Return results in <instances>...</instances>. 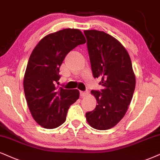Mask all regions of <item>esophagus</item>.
Masks as SVG:
<instances>
[{"label": "esophagus", "instance_id": "obj_1", "mask_svg": "<svg viewBox=\"0 0 160 160\" xmlns=\"http://www.w3.org/2000/svg\"><path fill=\"white\" fill-rule=\"evenodd\" d=\"M80 97L81 98H84V97H86L87 94H88V92H82V91H80Z\"/></svg>", "mask_w": 160, "mask_h": 160}]
</instances>
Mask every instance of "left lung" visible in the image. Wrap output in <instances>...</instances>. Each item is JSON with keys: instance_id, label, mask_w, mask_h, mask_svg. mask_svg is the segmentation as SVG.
<instances>
[{"instance_id": "obj_1", "label": "left lung", "mask_w": 160, "mask_h": 160, "mask_svg": "<svg viewBox=\"0 0 160 160\" xmlns=\"http://www.w3.org/2000/svg\"><path fill=\"white\" fill-rule=\"evenodd\" d=\"M87 48L93 77L100 78L102 89L92 90L98 105L86 113V120L98 130L112 128L128 110L135 89V75L128 52L104 32L86 30Z\"/></svg>"}]
</instances>
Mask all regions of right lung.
<instances>
[{"label": "right lung", "instance_id": "right-lung-1", "mask_svg": "<svg viewBox=\"0 0 160 160\" xmlns=\"http://www.w3.org/2000/svg\"><path fill=\"white\" fill-rule=\"evenodd\" d=\"M85 43L80 30L65 29L44 37L29 57L24 75V93L34 120L43 128L61 125L70 106L80 97L78 89L58 88L57 84L66 56Z\"/></svg>", "mask_w": 160, "mask_h": 160}]
</instances>
